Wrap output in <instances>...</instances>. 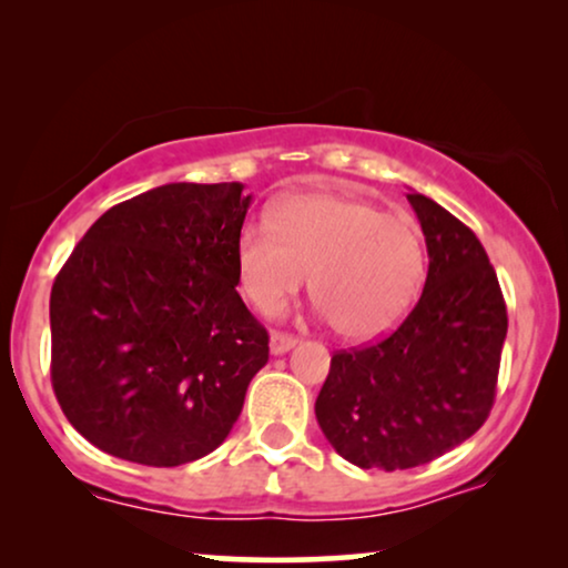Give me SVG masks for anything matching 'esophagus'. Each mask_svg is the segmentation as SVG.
<instances>
[{
    "label": "esophagus",
    "mask_w": 568,
    "mask_h": 568,
    "mask_svg": "<svg viewBox=\"0 0 568 568\" xmlns=\"http://www.w3.org/2000/svg\"><path fill=\"white\" fill-rule=\"evenodd\" d=\"M268 346H271V354L278 356V354H286L290 348L297 346V338L290 336V333H276L274 331V333H271V338H268Z\"/></svg>",
    "instance_id": "obj_1"
}]
</instances>
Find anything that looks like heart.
<instances>
[{
	"label": "heart",
	"mask_w": 568,
	"mask_h": 568,
	"mask_svg": "<svg viewBox=\"0 0 568 568\" xmlns=\"http://www.w3.org/2000/svg\"><path fill=\"white\" fill-rule=\"evenodd\" d=\"M240 292L278 315L310 276V300L338 336L367 341L395 328L422 292L426 247L418 224L344 193H294L268 224L247 222L235 243Z\"/></svg>",
	"instance_id": "1"
}]
</instances>
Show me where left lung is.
I'll return each mask as SVG.
<instances>
[{"label": "left lung", "mask_w": 568, "mask_h": 568, "mask_svg": "<svg viewBox=\"0 0 568 568\" xmlns=\"http://www.w3.org/2000/svg\"><path fill=\"white\" fill-rule=\"evenodd\" d=\"M429 274L406 321L377 344L338 352L315 400L344 460L406 470L473 437L494 406L507 305L480 240L437 201L408 193Z\"/></svg>", "instance_id": "left-lung-1"}]
</instances>
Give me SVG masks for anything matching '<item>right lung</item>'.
<instances>
[{
    "mask_svg": "<svg viewBox=\"0 0 568 568\" xmlns=\"http://www.w3.org/2000/svg\"><path fill=\"white\" fill-rule=\"evenodd\" d=\"M243 183H168L115 204L51 290V383L69 424L121 460L175 468L227 439L268 362L237 294Z\"/></svg>",
    "mask_w": 568,
    "mask_h": 568,
    "instance_id": "right-lung-1",
    "label": "right lung"
}]
</instances>
